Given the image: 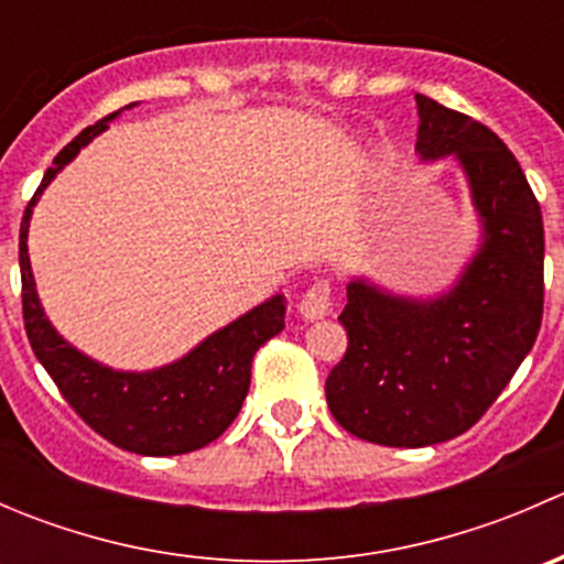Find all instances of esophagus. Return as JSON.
Here are the masks:
<instances>
[{"instance_id": "esophagus-1", "label": "esophagus", "mask_w": 564, "mask_h": 564, "mask_svg": "<svg viewBox=\"0 0 564 564\" xmlns=\"http://www.w3.org/2000/svg\"><path fill=\"white\" fill-rule=\"evenodd\" d=\"M329 300H333V292H329L327 281H316L308 292L300 300L297 311L305 322H314V318H324L329 314Z\"/></svg>"}]
</instances>
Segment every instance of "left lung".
I'll list each match as a JSON object with an SVG mask.
<instances>
[{
  "instance_id": "8db88e82",
  "label": "left lung",
  "mask_w": 564,
  "mask_h": 564,
  "mask_svg": "<svg viewBox=\"0 0 564 564\" xmlns=\"http://www.w3.org/2000/svg\"><path fill=\"white\" fill-rule=\"evenodd\" d=\"M417 100L420 161L453 158L480 220V246L447 292L392 294L346 283L349 346L327 403L373 445L425 447L469 431L532 351L543 318V215L513 152L466 113Z\"/></svg>"
}]
</instances>
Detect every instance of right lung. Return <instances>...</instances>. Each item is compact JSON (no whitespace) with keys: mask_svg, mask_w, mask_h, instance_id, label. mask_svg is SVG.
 <instances>
[{"mask_svg":"<svg viewBox=\"0 0 564 564\" xmlns=\"http://www.w3.org/2000/svg\"><path fill=\"white\" fill-rule=\"evenodd\" d=\"M135 104L124 106L133 108ZM84 128L43 174L37 193L21 220L19 264L24 327L40 366L48 371L65 401L93 425L104 440L139 456H180L218 440L240 414L250 388V362L261 344L283 329L286 300L272 294L226 327L193 346L187 355L152 371H117L67 344L40 305L30 264L32 207L56 174L108 128L119 113Z\"/></svg>","mask_w":564,"mask_h":564,"instance_id":"obj_1","label":"right lung"}]
</instances>
